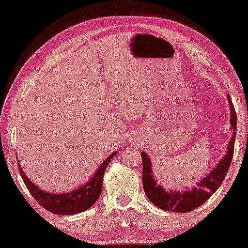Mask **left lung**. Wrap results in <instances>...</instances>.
<instances>
[{"label": "left lung", "instance_id": "8db88e82", "mask_svg": "<svg viewBox=\"0 0 248 248\" xmlns=\"http://www.w3.org/2000/svg\"><path fill=\"white\" fill-rule=\"evenodd\" d=\"M227 99H229L231 108V125L234 131L232 139L229 143L227 154L212 170V172H210L208 176L197 184L196 188L185 192L171 191V190L166 191L161 186L156 184L155 178L153 177L152 164L147 157V154L144 152L140 153L141 160H143V174H141L143 177L141 178H143L145 193L157 208L179 213L190 212L203 204L221 186L227 171H229L231 162H232L235 135H236V132H235L236 131V112H235L231 96L227 95Z\"/></svg>", "mask_w": 248, "mask_h": 248}]
</instances>
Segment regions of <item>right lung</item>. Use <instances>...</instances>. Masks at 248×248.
I'll list each match as a JSON object with an SVG mask.
<instances>
[{"instance_id": "right-lung-1", "label": "right lung", "mask_w": 248, "mask_h": 248, "mask_svg": "<svg viewBox=\"0 0 248 248\" xmlns=\"http://www.w3.org/2000/svg\"><path fill=\"white\" fill-rule=\"evenodd\" d=\"M115 155L116 152L109 155L108 159L102 162V165L96 170V172L93 174L91 180L88 181V184L81 186L79 189L74 190L71 192L60 194L49 193L39 189L37 186L32 184L26 177V174L24 173L19 164L17 166L19 173H21L22 179L26 188L28 189V191L31 193L35 200L44 209H46L51 213L59 214V216H71V214L83 212V211L88 210L94 204V202L97 200L101 192H102L103 174L105 172V169L108 166V162L111 161L112 158Z\"/></svg>"}]
</instances>
